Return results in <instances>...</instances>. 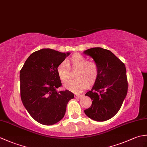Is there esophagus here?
<instances>
[{"label": "esophagus", "instance_id": "1", "mask_svg": "<svg viewBox=\"0 0 147 147\" xmlns=\"http://www.w3.org/2000/svg\"><path fill=\"white\" fill-rule=\"evenodd\" d=\"M83 96V95H74V97L78 98H81Z\"/></svg>", "mask_w": 147, "mask_h": 147}]
</instances>
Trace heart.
Returning a JSON list of instances; mask_svg holds the SVG:
<instances>
[{
	"instance_id": "obj_1",
	"label": "heart",
	"mask_w": 147,
	"mask_h": 147,
	"mask_svg": "<svg viewBox=\"0 0 147 147\" xmlns=\"http://www.w3.org/2000/svg\"><path fill=\"white\" fill-rule=\"evenodd\" d=\"M77 69L75 78L64 85L66 89L74 93H80L85 90L88 84L94 83L98 76L99 67L96 62L88 61L85 56L75 54L58 65L57 73L62 82L65 83L69 80L70 69Z\"/></svg>"
}]
</instances>
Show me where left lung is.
Returning <instances> with one entry per match:
<instances>
[{
    "label": "left lung",
    "instance_id": "obj_1",
    "mask_svg": "<svg viewBox=\"0 0 147 147\" xmlns=\"http://www.w3.org/2000/svg\"><path fill=\"white\" fill-rule=\"evenodd\" d=\"M84 54L93 58L99 67L94 85L85 95L92 99L85 114L96 121L110 119L117 113L127 93L125 65L113 53L100 47L89 49Z\"/></svg>",
    "mask_w": 147,
    "mask_h": 147
}]
</instances>
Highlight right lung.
Returning a JSON list of instances; mask_svg holds the SVG:
<instances>
[{
  "label": "right lung",
  "mask_w": 147,
  "mask_h": 147,
  "mask_svg": "<svg viewBox=\"0 0 147 147\" xmlns=\"http://www.w3.org/2000/svg\"><path fill=\"white\" fill-rule=\"evenodd\" d=\"M69 54L43 49L32 53L20 71L22 102L31 116L43 125L61 121L68 102L74 98L67 90L57 92L62 85L57 68Z\"/></svg>",
  "instance_id": "obj_1"
}]
</instances>
